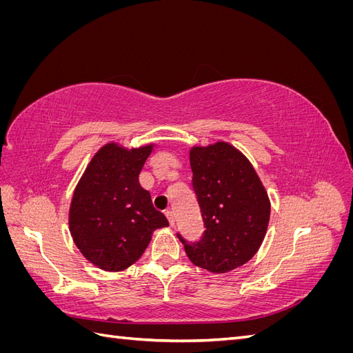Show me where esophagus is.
<instances>
[{
	"label": "esophagus",
	"mask_w": 353,
	"mask_h": 353,
	"mask_svg": "<svg viewBox=\"0 0 353 353\" xmlns=\"http://www.w3.org/2000/svg\"><path fill=\"white\" fill-rule=\"evenodd\" d=\"M165 213H166V218H168L169 223L174 227L175 225V213L172 210H166Z\"/></svg>",
	"instance_id": "obj_1"
}]
</instances>
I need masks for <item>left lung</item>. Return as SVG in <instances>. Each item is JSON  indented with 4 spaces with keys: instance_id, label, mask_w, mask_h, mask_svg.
<instances>
[{
    "instance_id": "1",
    "label": "left lung",
    "mask_w": 353,
    "mask_h": 353,
    "mask_svg": "<svg viewBox=\"0 0 353 353\" xmlns=\"http://www.w3.org/2000/svg\"><path fill=\"white\" fill-rule=\"evenodd\" d=\"M190 165L206 230L199 241L176 236L194 265L228 272L250 261L261 248L270 222L268 194L249 160L227 143L193 147Z\"/></svg>"
}]
</instances>
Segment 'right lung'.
Here are the masks:
<instances>
[{"mask_svg":"<svg viewBox=\"0 0 353 353\" xmlns=\"http://www.w3.org/2000/svg\"><path fill=\"white\" fill-rule=\"evenodd\" d=\"M152 145L126 150L108 144L90 162L74 190L69 227L74 244L104 271H122L141 258L152 232L168 227L138 175Z\"/></svg>","mask_w":353,"mask_h":353,"instance_id":"right-lung-1","label":"right lung"}]
</instances>
